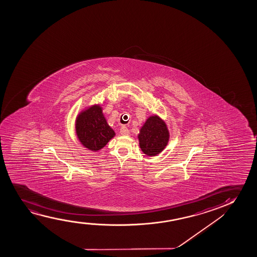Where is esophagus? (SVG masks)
Wrapping results in <instances>:
<instances>
[{"label":"esophagus","instance_id":"obj_1","mask_svg":"<svg viewBox=\"0 0 257 257\" xmlns=\"http://www.w3.org/2000/svg\"><path fill=\"white\" fill-rule=\"evenodd\" d=\"M120 134L123 135V136H127L130 134V131L127 129L125 126H122L120 128Z\"/></svg>","mask_w":257,"mask_h":257}]
</instances>
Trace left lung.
Masks as SVG:
<instances>
[{"label":"left lung","mask_w":257,"mask_h":257,"mask_svg":"<svg viewBox=\"0 0 257 257\" xmlns=\"http://www.w3.org/2000/svg\"><path fill=\"white\" fill-rule=\"evenodd\" d=\"M169 128L165 121L158 115L148 116L138 134L141 151L148 156L161 154L169 144Z\"/></svg>","instance_id":"8db88e82"}]
</instances>
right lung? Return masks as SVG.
Segmentation results:
<instances>
[{
	"mask_svg": "<svg viewBox=\"0 0 257 257\" xmlns=\"http://www.w3.org/2000/svg\"><path fill=\"white\" fill-rule=\"evenodd\" d=\"M74 125L78 141L90 151L101 150L116 135L99 103L87 106L78 113Z\"/></svg>",
	"mask_w": 257,
	"mask_h": 257,
	"instance_id": "add662e5",
	"label": "right lung"
}]
</instances>
